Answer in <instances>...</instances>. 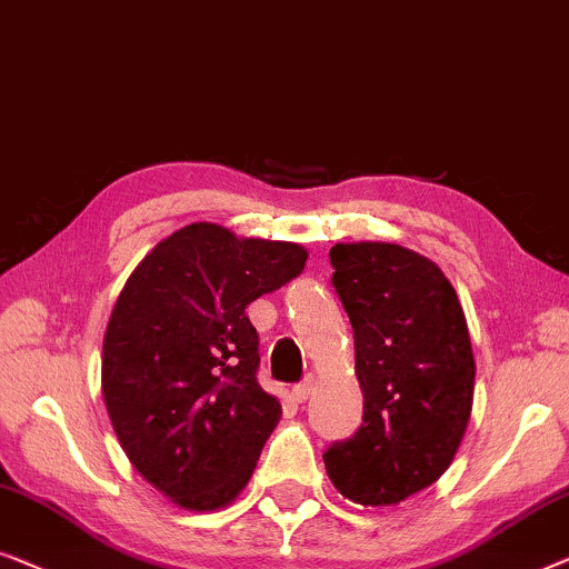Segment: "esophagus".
Here are the masks:
<instances>
[{
	"label": "esophagus",
	"mask_w": 569,
	"mask_h": 569,
	"mask_svg": "<svg viewBox=\"0 0 569 569\" xmlns=\"http://www.w3.org/2000/svg\"><path fill=\"white\" fill-rule=\"evenodd\" d=\"M311 389H315V379H311V376H309V379H303L301 383H296V387H293V399H296V402H307L309 395H311Z\"/></svg>",
	"instance_id": "obj_1"
}]
</instances>
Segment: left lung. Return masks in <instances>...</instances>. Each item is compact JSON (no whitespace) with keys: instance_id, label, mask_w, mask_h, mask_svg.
Masks as SVG:
<instances>
[{"instance_id":"1","label":"left lung","mask_w":569,"mask_h":569,"mask_svg":"<svg viewBox=\"0 0 569 569\" xmlns=\"http://www.w3.org/2000/svg\"><path fill=\"white\" fill-rule=\"evenodd\" d=\"M356 338L363 426L325 451L342 498L397 506L451 467L475 402L467 317L443 270L389 242L330 250Z\"/></svg>"}]
</instances>
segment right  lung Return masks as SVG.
<instances>
[{
  "instance_id": "1",
  "label": "right lung",
  "mask_w": 569,
  "mask_h": 569,
  "mask_svg": "<svg viewBox=\"0 0 569 569\" xmlns=\"http://www.w3.org/2000/svg\"><path fill=\"white\" fill-rule=\"evenodd\" d=\"M307 258L301 244L198 221L128 276L102 342V397L128 461L180 508H227L250 482L281 402L258 383L244 309Z\"/></svg>"
}]
</instances>
